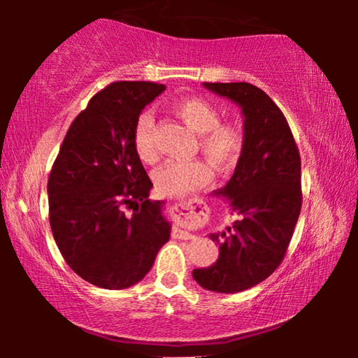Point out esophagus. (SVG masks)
<instances>
[{
    "label": "esophagus",
    "mask_w": 358,
    "mask_h": 358,
    "mask_svg": "<svg viewBox=\"0 0 358 358\" xmlns=\"http://www.w3.org/2000/svg\"><path fill=\"white\" fill-rule=\"evenodd\" d=\"M190 203H192V202H185V200H182V202L176 203V208H179V210H189ZM173 236H174L176 239H192L194 234L189 233L187 229H182V228H179V227H174V229H173Z\"/></svg>",
    "instance_id": "1"
}]
</instances>
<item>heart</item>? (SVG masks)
Wrapping results in <instances>:
<instances>
[{
	"label": "heart",
	"mask_w": 358,
	"mask_h": 358,
	"mask_svg": "<svg viewBox=\"0 0 358 358\" xmlns=\"http://www.w3.org/2000/svg\"><path fill=\"white\" fill-rule=\"evenodd\" d=\"M171 110L199 134L200 150L218 171L227 173L239 163L244 151V131L233 122H220V112L212 102L202 97H180L171 104ZM153 130L151 112H141L135 122L134 148L143 163L156 159ZM210 179L212 168L203 159L168 161L153 176L156 192L164 197H182L207 185Z\"/></svg>",
	"instance_id": "1"
}]
</instances>
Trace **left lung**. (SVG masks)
<instances>
[{
	"mask_svg": "<svg viewBox=\"0 0 358 358\" xmlns=\"http://www.w3.org/2000/svg\"><path fill=\"white\" fill-rule=\"evenodd\" d=\"M215 94L241 107L244 151L217 195L227 197L239 218L223 233L217 262L195 268L205 290L238 293L271 275L285 257L301 210V161L285 115L275 102L249 83H203Z\"/></svg>",
	"mask_w": 358,
	"mask_h": 358,
	"instance_id": "1",
	"label": "left lung"
}]
</instances>
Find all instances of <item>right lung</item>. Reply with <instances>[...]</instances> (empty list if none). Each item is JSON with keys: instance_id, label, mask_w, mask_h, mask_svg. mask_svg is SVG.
<instances>
[{"instance_id": "right-lung-1", "label": "right lung", "mask_w": 358, "mask_h": 358, "mask_svg": "<svg viewBox=\"0 0 358 358\" xmlns=\"http://www.w3.org/2000/svg\"><path fill=\"white\" fill-rule=\"evenodd\" d=\"M164 90L115 81L97 92L73 120L50 171L53 238L71 271L96 287L138 283L169 241L164 202L148 199L153 182L134 148L136 119Z\"/></svg>"}]
</instances>
